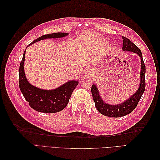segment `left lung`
<instances>
[{
  "label": "left lung",
  "instance_id": "8db88e82",
  "mask_svg": "<svg viewBox=\"0 0 160 160\" xmlns=\"http://www.w3.org/2000/svg\"><path fill=\"white\" fill-rule=\"evenodd\" d=\"M123 50L132 51L137 54L141 58V72H140V82L138 90L129 99L125 101L123 103L116 105H111L108 103H105L99 96V91L95 85L91 87V93L93 95V101L95 107L99 111V112L108 117L119 118L126 115L132 111L137 107L139 101L141 99L143 92L146 89V65L143 62L142 51L135 45L133 42L129 38L123 37Z\"/></svg>",
  "mask_w": 160,
  "mask_h": 160
}]
</instances>
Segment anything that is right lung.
<instances>
[{
  "mask_svg": "<svg viewBox=\"0 0 160 160\" xmlns=\"http://www.w3.org/2000/svg\"><path fill=\"white\" fill-rule=\"evenodd\" d=\"M68 35L67 32H55L42 35L32 41V43L45 38H61ZM25 51L23 53L19 67V88L24 98L31 108L38 112L53 113L63 109L69 103L72 91L78 85V81H70L53 90H43L31 85L27 80L24 71Z\"/></svg>",
  "mask_w": 160,
  "mask_h": 160,
  "instance_id": "add662e5",
  "label": "right lung"
}]
</instances>
